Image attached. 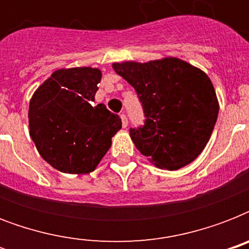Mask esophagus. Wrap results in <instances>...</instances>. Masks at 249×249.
<instances>
[{"label":"esophagus","instance_id":"1","mask_svg":"<svg viewBox=\"0 0 249 249\" xmlns=\"http://www.w3.org/2000/svg\"><path fill=\"white\" fill-rule=\"evenodd\" d=\"M120 117H121V121H123V126H124V128H126V126H128V117H126V115H125V113H121Z\"/></svg>","mask_w":249,"mask_h":249}]
</instances>
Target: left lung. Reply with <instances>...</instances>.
I'll list each match as a JSON object with an SVG mask.
<instances>
[{"mask_svg":"<svg viewBox=\"0 0 249 249\" xmlns=\"http://www.w3.org/2000/svg\"><path fill=\"white\" fill-rule=\"evenodd\" d=\"M137 91L144 123L130 128L136 147L159 168L177 170L200 155L218 116V102L204 72L177 58L113 63Z\"/></svg>","mask_w":249,"mask_h":249,"instance_id":"obj_1","label":"left lung"}]
</instances>
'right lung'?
I'll use <instances>...</instances> for the list:
<instances>
[{"label":"right lung","instance_id":"add662e5","mask_svg":"<svg viewBox=\"0 0 249 249\" xmlns=\"http://www.w3.org/2000/svg\"><path fill=\"white\" fill-rule=\"evenodd\" d=\"M101 77L98 68L58 70L29 102V134L42 159L59 172L95 169L121 129L119 115L90 105Z\"/></svg>","mask_w":249,"mask_h":249}]
</instances>
